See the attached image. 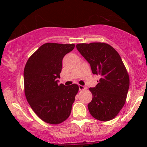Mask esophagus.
Segmentation results:
<instances>
[{
    "mask_svg": "<svg viewBox=\"0 0 147 147\" xmlns=\"http://www.w3.org/2000/svg\"><path fill=\"white\" fill-rule=\"evenodd\" d=\"M86 89V87H84V86H82V85H79V90H84Z\"/></svg>",
    "mask_w": 147,
    "mask_h": 147,
    "instance_id": "1",
    "label": "esophagus"
}]
</instances>
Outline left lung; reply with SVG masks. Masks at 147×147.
<instances>
[{
  "label": "left lung",
  "mask_w": 147,
  "mask_h": 147,
  "mask_svg": "<svg viewBox=\"0 0 147 147\" xmlns=\"http://www.w3.org/2000/svg\"><path fill=\"white\" fill-rule=\"evenodd\" d=\"M76 47L100 76L95 88H90L92 101L88 110L94 118L109 121L118 115L125 104L130 85L129 76L117 51L105 43H79Z\"/></svg>",
  "instance_id": "1"
}]
</instances>
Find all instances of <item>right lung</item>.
I'll return each instance as SVG.
<instances>
[{
  "label": "right lung",
  "instance_id": "right-lung-1",
  "mask_svg": "<svg viewBox=\"0 0 147 147\" xmlns=\"http://www.w3.org/2000/svg\"><path fill=\"white\" fill-rule=\"evenodd\" d=\"M74 44L47 43L27 60L24 69V90L35 113L47 123L58 124L67 120L79 90L77 84H58L62 60Z\"/></svg>",
  "mask_w": 147,
  "mask_h": 147
}]
</instances>
